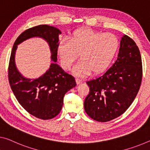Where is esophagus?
<instances>
[{"instance_id":"esophagus-1","label":"esophagus","mask_w":150,"mask_h":150,"mask_svg":"<svg viewBox=\"0 0 150 150\" xmlns=\"http://www.w3.org/2000/svg\"><path fill=\"white\" fill-rule=\"evenodd\" d=\"M76 82L77 84H80V83H82L83 82V80L82 79H80V78H76Z\"/></svg>"}]
</instances>
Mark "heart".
<instances>
[{"label":"heart","mask_w":150,"mask_h":150,"mask_svg":"<svg viewBox=\"0 0 150 150\" xmlns=\"http://www.w3.org/2000/svg\"><path fill=\"white\" fill-rule=\"evenodd\" d=\"M119 48L116 35L103 33L91 29L76 30L68 38H64L57 45V54L62 67L69 70L78 57L81 59L75 66L74 72L84 76L92 72L99 73L107 68Z\"/></svg>","instance_id":"1"}]
</instances>
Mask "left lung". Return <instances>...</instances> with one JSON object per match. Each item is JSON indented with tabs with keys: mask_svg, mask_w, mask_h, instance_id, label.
<instances>
[{
	"mask_svg": "<svg viewBox=\"0 0 150 150\" xmlns=\"http://www.w3.org/2000/svg\"><path fill=\"white\" fill-rule=\"evenodd\" d=\"M142 79L139 48L127 35L121 38L117 59L103 75L87 81L90 91L84 100L87 115L107 122L125 112L136 97Z\"/></svg>",
	"mask_w": 150,
	"mask_h": 150,
	"instance_id": "8db88e82",
	"label": "left lung"
}]
</instances>
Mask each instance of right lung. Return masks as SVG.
Masks as SVG:
<instances>
[{"label": "right lung", "mask_w": 150, "mask_h": 150, "mask_svg": "<svg viewBox=\"0 0 150 150\" xmlns=\"http://www.w3.org/2000/svg\"><path fill=\"white\" fill-rule=\"evenodd\" d=\"M59 34L58 29L47 25L25 30L15 41L9 60L8 81L16 98L29 114L43 120L53 119L59 113L64 95L76 85L75 78L56 63ZM34 36L44 38L48 43L54 62L44 75L31 80L23 77L16 68L14 54L18 45Z\"/></svg>", "instance_id": "add662e5"}]
</instances>
